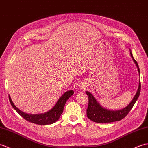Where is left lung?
<instances>
[{
  "label": "left lung",
  "mask_w": 148,
  "mask_h": 148,
  "mask_svg": "<svg viewBox=\"0 0 148 148\" xmlns=\"http://www.w3.org/2000/svg\"><path fill=\"white\" fill-rule=\"evenodd\" d=\"M130 51L131 57L132 58L134 62L137 66L139 73H140L138 64H137V61L134 60L132 54V52H131L130 50ZM140 92V82L139 80L138 89H137L135 96L134 97L133 99L131 101L130 104L127 105L126 107L123 108V109L114 111L107 110L106 108L102 107L99 103L96 101V99H95L93 95L90 93L89 92L87 91L86 94H87L88 98V104L87 109V116L90 120L96 123H110L113 122V121H120L125 117L128 113H129V111L132 109L134 104H135L137 99H138Z\"/></svg>",
  "instance_id": "8db88e82"
}]
</instances>
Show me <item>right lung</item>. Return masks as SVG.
I'll return each instance as SVG.
<instances>
[{"label":"right lung","instance_id":"right-lung-1","mask_svg":"<svg viewBox=\"0 0 148 148\" xmlns=\"http://www.w3.org/2000/svg\"><path fill=\"white\" fill-rule=\"evenodd\" d=\"M73 94L74 92L73 90H68L67 92H64L60 97V99L57 101L56 104L54 105V106L52 108L51 110L44 113L35 114H27L25 112H23L22 111L18 109V108L14 104L9 95V99L10 103L12 105V108H14V109L17 111V113L20 114L24 119L33 123L44 125H49L54 123L59 120L60 116L61 115V114L63 112L64 105L66 103L67 100L69 99V97L71 96Z\"/></svg>","mask_w":148,"mask_h":148}]
</instances>
